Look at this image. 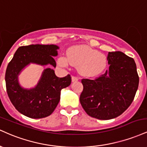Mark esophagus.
Masks as SVG:
<instances>
[{"label": "esophagus", "mask_w": 147, "mask_h": 147, "mask_svg": "<svg viewBox=\"0 0 147 147\" xmlns=\"http://www.w3.org/2000/svg\"><path fill=\"white\" fill-rule=\"evenodd\" d=\"M79 79L77 78V77H75V76H72V82H77V81H78Z\"/></svg>", "instance_id": "1"}]
</instances>
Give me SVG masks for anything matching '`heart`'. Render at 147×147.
Here are the masks:
<instances>
[{
    "label": "heart",
    "mask_w": 147,
    "mask_h": 147,
    "mask_svg": "<svg viewBox=\"0 0 147 147\" xmlns=\"http://www.w3.org/2000/svg\"><path fill=\"white\" fill-rule=\"evenodd\" d=\"M61 67L70 65L78 66L81 75L88 77H97L103 73L107 68V57L97 50L86 45H76L67 51V57L61 56L57 60Z\"/></svg>",
    "instance_id": "b5f03b06"
}]
</instances>
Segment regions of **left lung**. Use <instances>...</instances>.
<instances>
[{
  "mask_svg": "<svg viewBox=\"0 0 147 147\" xmlns=\"http://www.w3.org/2000/svg\"><path fill=\"white\" fill-rule=\"evenodd\" d=\"M109 70L95 80L84 79L80 103L89 116L111 119L120 115L132 103L139 84L133 58L122 52H109Z\"/></svg>",
  "mask_w": 147,
  "mask_h": 147,
  "instance_id": "left-lung-1",
  "label": "left lung"
}]
</instances>
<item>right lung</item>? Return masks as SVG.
Returning a JSON list of instances; mask_svg holds the SVG:
<instances>
[{
	"mask_svg": "<svg viewBox=\"0 0 147 147\" xmlns=\"http://www.w3.org/2000/svg\"><path fill=\"white\" fill-rule=\"evenodd\" d=\"M56 45H30L19 47L9 62L5 72L8 97L15 109L21 114L34 119L51 115L60 100L61 90L71 84L70 75L59 78L55 70L44 69L38 83L32 88L22 87L18 76L30 63L56 67L53 57L58 55Z\"/></svg>",
	"mask_w": 147,
	"mask_h": 147,
	"instance_id": "obj_1",
	"label": "right lung"
}]
</instances>
